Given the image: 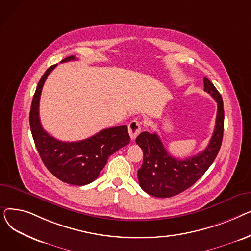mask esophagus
Masks as SVG:
<instances>
[{
    "label": "esophagus",
    "mask_w": 251,
    "mask_h": 251,
    "mask_svg": "<svg viewBox=\"0 0 251 251\" xmlns=\"http://www.w3.org/2000/svg\"><path fill=\"white\" fill-rule=\"evenodd\" d=\"M128 132L131 139L134 140L141 132V124L137 120H132L128 125Z\"/></svg>",
    "instance_id": "obj_1"
}]
</instances>
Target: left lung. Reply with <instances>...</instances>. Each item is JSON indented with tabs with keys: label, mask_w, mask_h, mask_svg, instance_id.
<instances>
[{
	"label": "left lung",
	"mask_w": 251,
	"mask_h": 251,
	"mask_svg": "<svg viewBox=\"0 0 251 251\" xmlns=\"http://www.w3.org/2000/svg\"><path fill=\"white\" fill-rule=\"evenodd\" d=\"M204 90L218 103L216 125L208 146L197 155L179 160L168 153L156 133L141 132L136 143L143 151L137 176L140 187L155 197H171L191 187L213 164L220 151L224 133V104L220 92L206 77Z\"/></svg>",
	"instance_id": "1"
}]
</instances>
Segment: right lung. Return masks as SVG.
Returning a JSON list of instances; mask_svg holds the SVG:
<instances>
[{"label":"right lung","mask_w":251,"mask_h":251,"mask_svg":"<svg viewBox=\"0 0 251 251\" xmlns=\"http://www.w3.org/2000/svg\"><path fill=\"white\" fill-rule=\"evenodd\" d=\"M76 60L70 56L61 63ZM57 65H52L39 80L31 102L29 124L36 150L50 172L72 185H86L98 178L109 156L130 142L126 125L103 129L80 141L65 142L47 133L39 120V99L46 79Z\"/></svg>","instance_id":"obj_1"}]
</instances>
